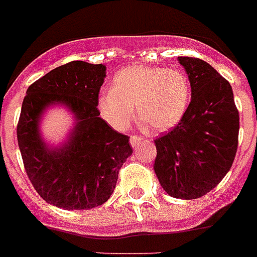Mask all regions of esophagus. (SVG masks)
I'll list each match as a JSON object with an SVG mask.
<instances>
[{"instance_id": "34e87169", "label": "esophagus", "mask_w": 257, "mask_h": 257, "mask_svg": "<svg viewBox=\"0 0 257 257\" xmlns=\"http://www.w3.org/2000/svg\"><path fill=\"white\" fill-rule=\"evenodd\" d=\"M143 140H144V139L141 138V136H139V135H133L130 138V143H131V145H133L134 148H136L139 144H140V143H143Z\"/></svg>"}]
</instances>
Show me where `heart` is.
Masks as SVG:
<instances>
[{
	"instance_id": "1",
	"label": "heart",
	"mask_w": 257,
	"mask_h": 257,
	"mask_svg": "<svg viewBox=\"0 0 257 257\" xmlns=\"http://www.w3.org/2000/svg\"><path fill=\"white\" fill-rule=\"evenodd\" d=\"M191 100L187 75L177 69L135 65L117 72L112 89L98 95V110L110 127L124 130L139 118L153 133H164L177 126Z\"/></svg>"
}]
</instances>
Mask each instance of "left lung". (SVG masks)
I'll use <instances>...</instances> for the list:
<instances>
[{"label":"left lung","instance_id":"obj_1","mask_svg":"<svg viewBox=\"0 0 257 257\" xmlns=\"http://www.w3.org/2000/svg\"><path fill=\"white\" fill-rule=\"evenodd\" d=\"M178 62L191 84V102L182 121L154 140V171L169 196L191 200L210 192L232 167L239 113L232 86L213 66L195 57Z\"/></svg>","mask_w":257,"mask_h":257}]
</instances>
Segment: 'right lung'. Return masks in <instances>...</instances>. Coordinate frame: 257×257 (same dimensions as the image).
<instances>
[{"label": "right lung", "mask_w": 257, "mask_h": 257, "mask_svg": "<svg viewBox=\"0 0 257 257\" xmlns=\"http://www.w3.org/2000/svg\"><path fill=\"white\" fill-rule=\"evenodd\" d=\"M104 77L102 63L72 61L33 82L21 105L16 135L25 172L42 199L66 210L104 204L122 164L133 154L130 138L99 117L96 102ZM55 102L67 105L78 122L65 147L48 150L37 123Z\"/></svg>", "instance_id": "obj_1"}]
</instances>
